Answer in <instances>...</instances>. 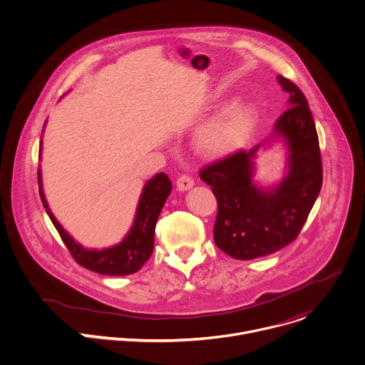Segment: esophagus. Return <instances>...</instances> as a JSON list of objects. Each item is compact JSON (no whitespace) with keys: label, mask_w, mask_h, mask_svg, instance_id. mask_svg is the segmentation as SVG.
I'll list each match as a JSON object with an SVG mask.
<instances>
[{"label":"esophagus","mask_w":365,"mask_h":365,"mask_svg":"<svg viewBox=\"0 0 365 365\" xmlns=\"http://www.w3.org/2000/svg\"><path fill=\"white\" fill-rule=\"evenodd\" d=\"M193 185H195V182H193L192 176H189V175H182V176H179L178 180H176V186H178V189H179L180 192L189 190Z\"/></svg>","instance_id":"1"}]
</instances>
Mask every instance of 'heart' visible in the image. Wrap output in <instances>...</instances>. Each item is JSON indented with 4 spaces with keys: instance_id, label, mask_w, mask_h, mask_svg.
Instances as JSON below:
<instances>
[{
    "instance_id": "1",
    "label": "heart",
    "mask_w": 365,
    "mask_h": 365,
    "mask_svg": "<svg viewBox=\"0 0 365 365\" xmlns=\"http://www.w3.org/2000/svg\"><path fill=\"white\" fill-rule=\"evenodd\" d=\"M257 118L258 114L252 103L237 102L199 130L197 144L210 155L234 153L247 143L255 128Z\"/></svg>"
}]
</instances>
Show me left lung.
<instances>
[{
    "label": "left lung",
    "instance_id": "1",
    "mask_svg": "<svg viewBox=\"0 0 365 365\" xmlns=\"http://www.w3.org/2000/svg\"><path fill=\"white\" fill-rule=\"evenodd\" d=\"M289 93V108L279 117L270 138L288 147V175L274 188L252 180L253 159L262 145L240 150L200 170L218 200L214 241L230 257L252 259L273 254L299 235L322 187V160L314 117L303 92L287 78L277 76Z\"/></svg>",
    "mask_w": 365,
    "mask_h": 365
}]
</instances>
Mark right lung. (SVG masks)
<instances>
[{"label":"right lung","instance_id":"obj_1","mask_svg":"<svg viewBox=\"0 0 365 365\" xmlns=\"http://www.w3.org/2000/svg\"><path fill=\"white\" fill-rule=\"evenodd\" d=\"M37 178L38 193L44 210L78 264L103 276H127L138 272L144 266L154 248L155 222H158L163 205L172 190V182L168 175H155L144 185L131 230L120 244L102 250L82 247L63 230L55 215L51 214L44 197L40 169L37 170Z\"/></svg>","mask_w":365,"mask_h":365}]
</instances>
